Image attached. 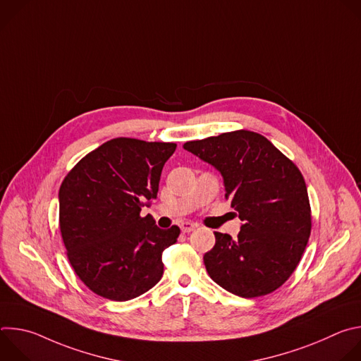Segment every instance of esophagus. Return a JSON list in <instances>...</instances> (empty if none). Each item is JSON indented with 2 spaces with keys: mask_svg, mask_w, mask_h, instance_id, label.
Returning <instances> with one entry per match:
<instances>
[{
  "mask_svg": "<svg viewBox=\"0 0 361 361\" xmlns=\"http://www.w3.org/2000/svg\"><path fill=\"white\" fill-rule=\"evenodd\" d=\"M180 228H181V231H183V233H190V231H192V230H195V228H197V224L190 223V221H184V223H181Z\"/></svg>",
  "mask_w": 361,
  "mask_h": 361,
  "instance_id": "obj_1",
  "label": "esophagus"
}]
</instances>
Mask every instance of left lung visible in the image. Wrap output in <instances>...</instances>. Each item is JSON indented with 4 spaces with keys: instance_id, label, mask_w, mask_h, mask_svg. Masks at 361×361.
<instances>
[{
    "instance_id": "obj_1",
    "label": "left lung",
    "mask_w": 361,
    "mask_h": 361,
    "mask_svg": "<svg viewBox=\"0 0 361 361\" xmlns=\"http://www.w3.org/2000/svg\"><path fill=\"white\" fill-rule=\"evenodd\" d=\"M183 147L220 171L226 198L243 221L235 240L214 233L216 245L204 254L207 273L244 298L273 293L295 270L312 231L300 170L266 137L247 130Z\"/></svg>"
}]
</instances>
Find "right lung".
<instances>
[{
	"label": "right lung",
	"mask_w": 361,
	"mask_h": 361,
	"mask_svg": "<svg viewBox=\"0 0 361 361\" xmlns=\"http://www.w3.org/2000/svg\"><path fill=\"white\" fill-rule=\"evenodd\" d=\"M174 142L114 138L78 161L60 192V230L68 260L95 294L127 301L156 286L164 271L161 254L180 228L161 230L140 216L157 198Z\"/></svg>",
	"instance_id": "1"
}]
</instances>
